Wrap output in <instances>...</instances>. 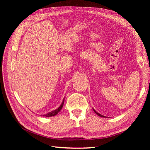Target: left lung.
<instances>
[{
    "label": "left lung",
    "instance_id": "obj_1",
    "mask_svg": "<svg viewBox=\"0 0 150 150\" xmlns=\"http://www.w3.org/2000/svg\"><path fill=\"white\" fill-rule=\"evenodd\" d=\"M93 111L95 112V113H96V115H98L99 116H100V117H105V116H103V115H101V114H99V113H98L97 111H95L94 110V109H93Z\"/></svg>",
    "mask_w": 150,
    "mask_h": 150
}]
</instances>
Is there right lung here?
Masks as SVG:
<instances>
[{
	"label": "right lung",
	"mask_w": 150,
	"mask_h": 150,
	"mask_svg": "<svg viewBox=\"0 0 150 150\" xmlns=\"http://www.w3.org/2000/svg\"><path fill=\"white\" fill-rule=\"evenodd\" d=\"M64 100H63L62 104H61V106H60L57 109H56V110H55L52 111H51V112H49L47 113L46 115H43V116L50 117V116H54L56 115L57 114V113L61 110V109H62V106H63V104H64Z\"/></svg>",
	"instance_id": "add662e5"
}]
</instances>
